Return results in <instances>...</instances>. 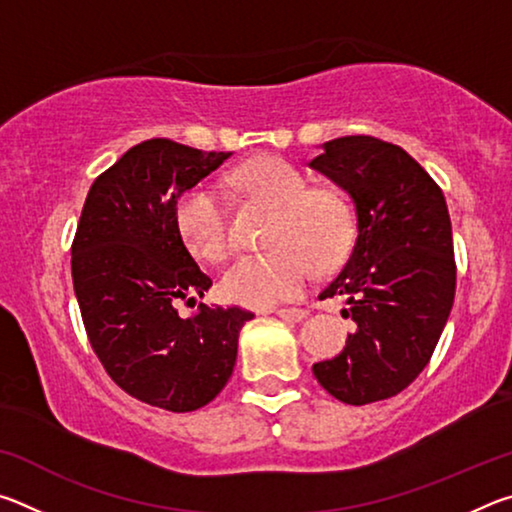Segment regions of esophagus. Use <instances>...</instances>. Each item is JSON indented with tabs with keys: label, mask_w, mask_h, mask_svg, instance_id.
Returning <instances> with one entry per match:
<instances>
[{
	"label": "esophagus",
	"mask_w": 512,
	"mask_h": 512,
	"mask_svg": "<svg viewBox=\"0 0 512 512\" xmlns=\"http://www.w3.org/2000/svg\"><path fill=\"white\" fill-rule=\"evenodd\" d=\"M277 316H280L282 320H291V323H300V320H305L307 316H309V311L307 309H277L275 311Z\"/></svg>",
	"instance_id": "obj_1"
}]
</instances>
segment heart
I'll list each match as a JSON object with an SVG mask.
<instances>
[{
    "instance_id": "heart-1",
    "label": "heart",
    "mask_w": 512,
    "mask_h": 512,
    "mask_svg": "<svg viewBox=\"0 0 512 512\" xmlns=\"http://www.w3.org/2000/svg\"><path fill=\"white\" fill-rule=\"evenodd\" d=\"M230 185L244 198L271 207L266 253L244 255L223 273V296L237 305L268 309L298 298L318 268H332L350 253L354 210L341 189L309 187L296 164L259 155L230 173ZM176 230L189 253L223 262L232 250L225 205L210 185L185 189L173 205Z\"/></svg>"
}]
</instances>
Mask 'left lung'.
I'll list each match as a JSON object with an SVG mask.
<instances>
[{
	"label": "left lung",
	"instance_id": "left-lung-1",
	"mask_svg": "<svg viewBox=\"0 0 512 512\" xmlns=\"http://www.w3.org/2000/svg\"><path fill=\"white\" fill-rule=\"evenodd\" d=\"M357 207V241L320 298L343 296L357 323L339 357L314 375L339 402L363 406L402 393L427 366L456 293L443 189L409 153L370 135L325 142L309 162Z\"/></svg>",
	"mask_w": 512,
	"mask_h": 512
}]
</instances>
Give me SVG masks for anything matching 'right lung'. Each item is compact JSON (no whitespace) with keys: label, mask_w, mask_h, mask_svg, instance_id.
<instances>
[{"label":"right lung","mask_w":512,"mask_h":512,"mask_svg":"<svg viewBox=\"0 0 512 512\" xmlns=\"http://www.w3.org/2000/svg\"><path fill=\"white\" fill-rule=\"evenodd\" d=\"M230 153L164 140L128 149L94 180L72 241V280L94 354L135 400L187 413L210 404L237 361L241 307H198L212 287L189 255L173 205Z\"/></svg>","instance_id":"obj_1"}]
</instances>
